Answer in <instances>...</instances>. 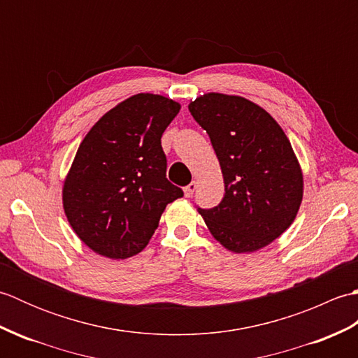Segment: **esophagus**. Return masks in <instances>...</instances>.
Wrapping results in <instances>:
<instances>
[{
    "instance_id": "1",
    "label": "esophagus",
    "mask_w": 358,
    "mask_h": 358,
    "mask_svg": "<svg viewBox=\"0 0 358 358\" xmlns=\"http://www.w3.org/2000/svg\"><path fill=\"white\" fill-rule=\"evenodd\" d=\"M195 189H196V181H192L191 185H187L186 187H185V196H192L194 195V192H195Z\"/></svg>"
}]
</instances>
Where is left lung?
<instances>
[{
    "label": "left lung",
    "instance_id": "1",
    "mask_svg": "<svg viewBox=\"0 0 358 358\" xmlns=\"http://www.w3.org/2000/svg\"><path fill=\"white\" fill-rule=\"evenodd\" d=\"M189 112L208 132L222 167L224 196L201 209L227 250L255 252L283 234L303 199V173L291 141L260 106L237 95L204 94Z\"/></svg>",
    "mask_w": 358,
    "mask_h": 358
}]
</instances>
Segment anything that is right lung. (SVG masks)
<instances>
[{"instance_id":"add662e5","label":"right lung","mask_w":358,"mask_h":358,"mask_svg":"<svg viewBox=\"0 0 358 358\" xmlns=\"http://www.w3.org/2000/svg\"><path fill=\"white\" fill-rule=\"evenodd\" d=\"M181 106L136 94L87 132L63 186V208L94 252L124 260L148 246L166 206L183 191L166 178L162 135Z\"/></svg>"}]
</instances>
